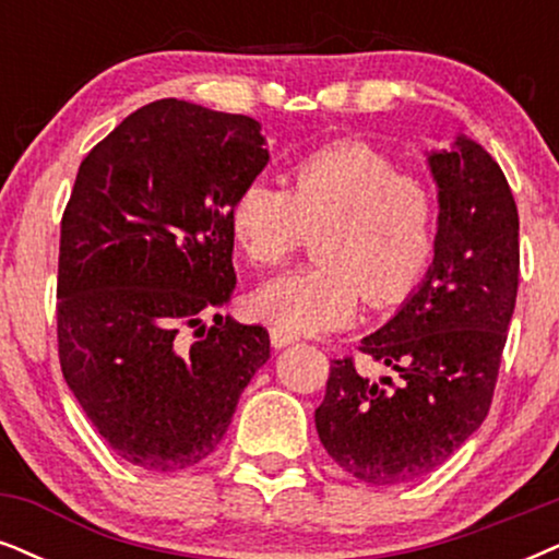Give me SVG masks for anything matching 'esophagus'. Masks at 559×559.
<instances>
[{
  "instance_id": "1",
  "label": "esophagus",
  "mask_w": 559,
  "mask_h": 559,
  "mask_svg": "<svg viewBox=\"0 0 559 559\" xmlns=\"http://www.w3.org/2000/svg\"><path fill=\"white\" fill-rule=\"evenodd\" d=\"M294 341H296L294 335H286L284 330L271 328V343H273V348H286V345H292Z\"/></svg>"
}]
</instances>
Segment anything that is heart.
Masks as SVG:
<instances>
[{"label": "heart", "instance_id": "b5f03b06", "mask_svg": "<svg viewBox=\"0 0 559 559\" xmlns=\"http://www.w3.org/2000/svg\"><path fill=\"white\" fill-rule=\"evenodd\" d=\"M314 231L320 265L252 294L260 320L294 337L345 328L361 296L390 307L413 294L433 263L438 201L386 154L343 141L296 162L286 190L252 180L229 206L231 242L252 265L284 263Z\"/></svg>", "mask_w": 559, "mask_h": 559}]
</instances>
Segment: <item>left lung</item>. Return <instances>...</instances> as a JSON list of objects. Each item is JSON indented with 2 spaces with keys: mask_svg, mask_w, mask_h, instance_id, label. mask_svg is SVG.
<instances>
[{
  "mask_svg": "<svg viewBox=\"0 0 559 559\" xmlns=\"http://www.w3.org/2000/svg\"><path fill=\"white\" fill-rule=\"evenodd\" d=\"M426 159L438 188L433 263L358 348L394 373L369 379L350 358L332 361L314 409L328 454L369 485L426 475L483 426L519 292V211L503 169L464 133Z\"/></svg>",
  "mask_w": 559,
  "mask_h": 559,
  "instance_id": "left-lung-1",
  "label": "left lung"
}]
</instances>
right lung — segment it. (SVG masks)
<instances>
[{
    "instance_id": "right-lung-1",
    "label": "right lung",
    "mask_w": 559,
    "mask_h": 559,
    "mask_svg": "<svg viewBox=\"0 0 559 559\" xmlns=\"http://www.w3.org/2000/svg\"><path fill=\"white\" fill-rule=\"evenodd\" d=\"M267 159L255 118L167 97L131 112L76 173L61 218V371L136 467L178 472L214 454L271 358L265 328L218 314L237 284L229 206Z\"/></svg>"
}]
</instances>
